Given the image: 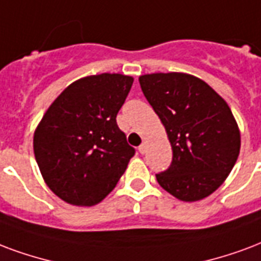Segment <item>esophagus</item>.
Returning <instances> with one entry per match:
<instances>
[{"label":"esophagus","mask_w":261,"mask_h":261,"mask_svg":"<svg viewBox=\"0 0 261 261\" xmlns=\"http://www.w3.org/2000/svg\"><path fill=\"white\" fill-rule=\"evenodd\" d=\"M138 150H139V153H142V154H144V153H146V150H148V145L142 144L138 148Z\"/></svg>","instance_id":"esophagus-1"}]
</instances>
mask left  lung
<instances>
[{"label":"left lung","mask_w":261,"mask_h":261,"mask_svg":"<svg viewBox=\"0 0 261 261\" xmlns=\"http://www.w3.org/2000/svg\"><path fill=\"white\" fill-rule=\"evenodd\" d=\"M139 85L172 148L170 168L156 174L159 185L185 202L211 196L227 179L241 148L227 102L190 73H145Z\"/></svg>","instance_id":"obj_1"}]
</instances>
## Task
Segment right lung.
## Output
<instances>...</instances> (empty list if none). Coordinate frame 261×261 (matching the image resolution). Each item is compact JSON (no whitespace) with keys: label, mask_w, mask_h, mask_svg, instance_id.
Listing matches in <instances>:
<instances>
[{"label":"right lung","mask_w":261,"mask_h":261,"mask_svg":"<svg viewBox=\"0 0 261 261\" xmlns=\"http://www.w3.org/2000/svg\"><path fill=\"white\" fill-rule=\"evenodd\" d=\"M134 77L99 73L77 79L47 108L34 131L45 184L71 205L93 206L112 192L135 150L116 123Z\"/></svg>","instance_id":"1"}]
</instances>
